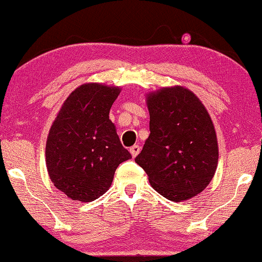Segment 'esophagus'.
Wrapping results in <instances>:
<instances>
[{"mask_svg": "<svg viewBox=\"0 0 262 262\" xmlns=\"http://www.w3.org/2000/svg\"><path fill=\"white\" fill-rule=\"evenodd\" d=\"M129 151H130L132 156H133V158H135V156H137L138 154H139V151H140V146H139V145H133V146H132L130 149H129Z\"/></svg>", "mask_w": 262, "mask_h": 262, "instance_id": "esophagus-1", "label": "esophagus"}]
</instances>
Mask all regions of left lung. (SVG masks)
Masks as SVG:
<instances>
[{"label":"left lung","mask_w":262,"mask_h":262,"mask_svg":"<svg viewBox=\"0 0 262 262\" xmlns=\"http://www.w3.org/2000/svg\"><path fill=\"white\" fill-rule=\"evenodd\" d=\"M150 134L135 162L156 192L172 202L200 194L214 176L218 140L208 111L183 86L146 93Z\"/></svg>","instance_id":"obj_1"}]
</instances>
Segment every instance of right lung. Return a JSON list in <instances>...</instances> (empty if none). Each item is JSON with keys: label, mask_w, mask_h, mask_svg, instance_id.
<instances>
[{"label": "right lung", "mask_w": 262, "mask_h": 262, "mask_svg": "<svg viewBox=\"0 0 262 262\" xmlns=\"http://www.w3.org/2000/svg\"><path fill=\"white\" fill-rule=\"evenodd\" d=\"M121 87L87 82L69 95L50 127L45 161L50 180L70 200L91 202L111 187L119 164L132 158L110 119Z\"/></svg>", "instance_id": "1"}]
</instances>
